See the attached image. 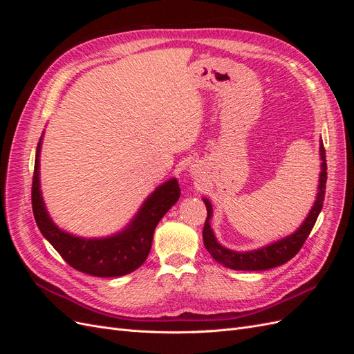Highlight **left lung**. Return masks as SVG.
<instances>
[{
    "label": "left lung",
    "instance_id": "obj_1",
    "mask_svg": "<svg viewBox=\"0 0 354 354\" xmlns=\"http://www.w3.org/2000/svg\"><path fill=\"white\" fill-rule=\"evenodd\" d=\"M320 159H322V164H320V177H319V190H317V196L315 201L313 208L310 209L308 216L306 217L304 223L297 229L295 233L289 234V236L273 242L267 246H263L260 250L255 251H246V252H238V251H232L224 248L223 245H220L214 236L212 229L209 220L212 217V205L211 202L203 198V202H205L207 207V220L205 224H203V230H202V238H203V245L211 254V257L224 267H229V269L233 270H267V269H273V267L282 266L286 261H289L292 257L301 250V246L304 245L306 239L308 238L310 232H312L315 223L319 217L320 211H322L324 207V201H325V190H326V153H325V147L324 143H320Z\"/></svg>",
    "mask_w": 354,
    "mask_h": 354
}]
</instances>
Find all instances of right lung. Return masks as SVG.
I'll return each instance as SVG.
<instances>
[{"label":"right lung","mask_w":354,"mask_h":354,"mask_svg":"<svg viewBox=\"0 0 354 354\" xmlns=\"http://www.w3.org/2000/svg\"><path fill=\"white\" fill-rule=\"evenodd\" d=\"M39 138L32 178V211L37 226L71 267L97 277H116L134 272L151 252L153 232L167 211L180 198L176 178L165 181L153 190L128 226L109 238L85 239L60 230L51 221L39 189Z\"/></svg>","instance_id":"right-lung-1"}]
</instances>
